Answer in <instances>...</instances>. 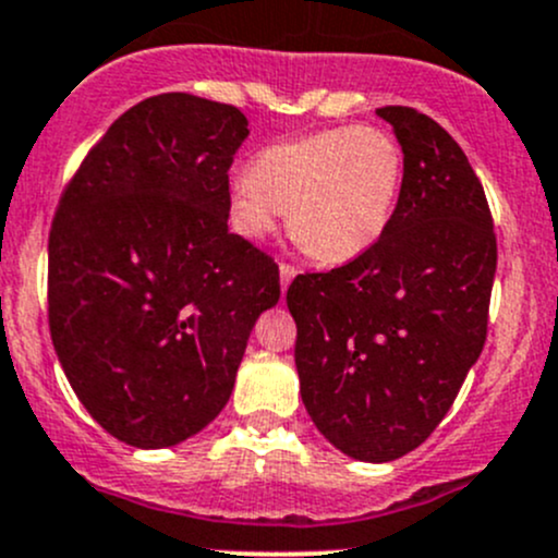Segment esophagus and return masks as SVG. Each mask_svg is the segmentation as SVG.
Here are the masks:
<instances>
[{
  "label": "esophagus",
  "mask_w": 558,
  "mask_h": 558,
  "mask_svg": "<svg viewBox=\"0 0 558 558\" xmlns=\"http://www.w3.org/2000/svg\"><path fill=\"white\" fill-rule=\"evenodd\" d=\"M294 275H296V267H294V264L280 262V286H283V291L289 289V283H291V280H294Z\"/></svg>",
  "instance_id": "1"
}]
</instances>
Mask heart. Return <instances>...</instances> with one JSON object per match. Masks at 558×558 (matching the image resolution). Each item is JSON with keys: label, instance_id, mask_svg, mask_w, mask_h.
I'll use <instances>...</instances> for the list:
<instances>
[{"label": "heart", "instance_id": "obj_1", "mask_svg": "<svg viewBox=\"0 0 558 558\" xmlns=\"http://www.w3.org/2000/svg\"><path fill=\"white\" fill-rule=\"evenodd\" d=\"M402 189V150L378 126H340L264 145L229 185V216L264 240L289 210L296 245L320 264L367 253L391 221Z\"/></svg>", "mask_w": 558, "mask_h": 558}]
</instances>
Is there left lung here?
<instances>
[{"mask_svg":"<svg viewBox=\"0 0 558 558\" xmlns=\"http://www.w3.org/2000/svg\"><path fill=\"white\" fill-rule=\"evenodd\" d=\"M378 116L404 154L386 232L342 267L296 275L286 294L313 424L373 464L418 448L446 418L486 342L497 272L492 210L459 143L413 107Z\"/></svg>","mask_w":558,"mask_h":558,"instance_id":"obj_1","label":"left lung"}]
</instances>
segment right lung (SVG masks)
I'll use <instances>...</instances> for the list:
<instances>
[{
	"label": "right lung",
	"mask_w": 558,
	"mask_h": 558,
	"mask_svg": "<svg viewBox=\"0 0 558 558\" xmlns=\"http://www.w3.org/2000/svg\"><path fill=\"white\" fill-rule=\"evenodd\" d=\"M238 107L159 94L123 112L59 199L48 240L56 356L92 418L170 448L229 402L278 264L229 232Z\"/></svg>",
	"instance_id": "1"
}]
</instances>
